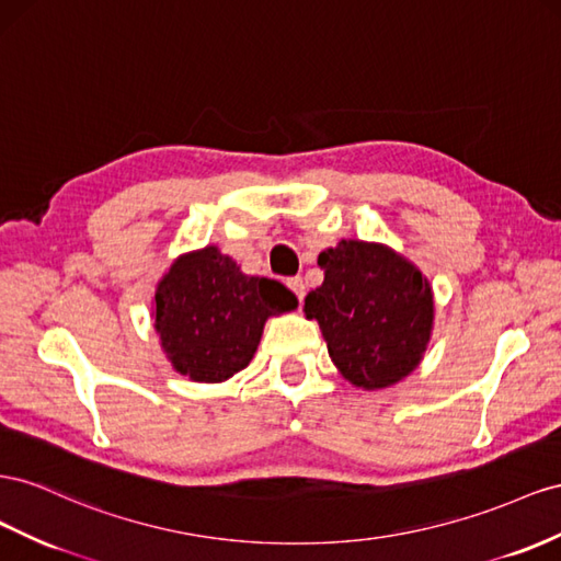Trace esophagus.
<instances>
[{
	"label": "esophagus",
	"instance_id": "1",
	"mask_svg": "<svg viewBox=\"0 0 561 561\" xmlns=\"http://www.w3.org/2000/svg\"><path fill=\"white\" fill-rule=\"evenodd\" d=\"M287 287H290V290L297 295V299L301 301L305 299V293H307V285H305V280H301L299 276H295V278H287Z\"/></svg>",
	"mask_w": 561,
	"mask_h": 561
}]
</instances>
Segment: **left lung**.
Returning a JSON list of instances; mask_svg holds the SVG:
<instances>
[{
    "label": "left lung",
    "mask_w": 561,
    "mask_h": 561,
    "mask_svg": "<svg viewBox=\"0 0 561 561\" xmlns=\"http://www.w3.org/2000/svg\"><path fill=\"white\" fill-rule=\"evenodd\" d=\"M323 285L305 297L328 354L356 387L380 389L411 373L430 342L434 299L427 278L385 245L342 240L318 254Z\"/></svg>",
    "instance_id": "left-lung-1"
}]
</instances>
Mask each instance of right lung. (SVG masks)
Listing matches in <instances>:
<instances>
[{"instance_id":"obj_1","label":"right lung","mask_w":561,"mask_h":561,"mask_svg":"<svg viewBox=\"0 0 561 561\" xmlns=\"http://www.w3.org/2000/svg\"><path fill=\"white\" fill-rule=\"evenodd\" d=\"M297 297L278 280L245 276L205 248L179 256L156 293V328L172 366L195 382H221L252 360L268 316Z\"/></svg>"}]
</instances>
